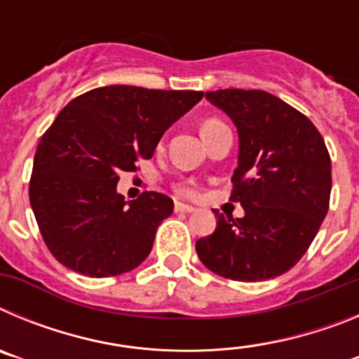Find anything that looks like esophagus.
Listing matches in <instances>:
<instances>
[{
	"instance_id": "obj_1",
	"label": "esophagus",
	"mask_w": 359,
	"mask_h": 359,
	"mask_svg": "<svg viewBox=\"0 0 359 359\" xmlns=\"http://www.w3.org/2000/svg\"><path fill=\"white\" fill-rule=\"evenodd\" d=\"M174 212H185V214H192V212H196V208L190 207V205H185V203L176 201L174 203Z\"/></svg>"
}]
</instances>
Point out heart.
Listing matches in <instances>:
<instances>
[{"instance_id": "heart-1", "label": "heart", "mask_w": 359, "mask_h": 359, "mask_svg": "<svg viewBox=\"0 0 359 359\" xmlns=\"http://www.w3.org/2000/svg\"><path fill=\"white\" fill-rule=\"evenodd\" d=\"M219 126H224V123L221 122L219 118H208V120H205V122H203L201 133H207V131H210V129L219 128ZM183 192H185V194H189V196L196 194V190L192 189V187H185V189H183Z\"/></svg>"}]
</instances>
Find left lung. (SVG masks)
I'll list each match as a JSON object with an SVG mask.
<instances>
[{
    "label": "left lung",
    "instance_id": "8db88e82",
    "mask_svg": "<svg viewBox=\"0 0 359 359\" xmlns=\"http://www.w3.org/2000/svg\"><path fill=\"white\" fill-rule=\"evenodd\" d=\"M205 97L233 120L239 165L231 201L244 217L219 214L215 231L196 243L210 271L259 282L286 273L318 233L331 199V156L306 115L262 90H217Z\"/></svg>",
    "mask_w": 359,
    "mask_h": 359
}]
</instances>
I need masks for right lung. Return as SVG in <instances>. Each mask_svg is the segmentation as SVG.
I'll list each match as a JSON object with an SVG mask.
<instances>
[{
    "mask_svg": "<svg viewBox=\"0 0 359 359\" xmlns=\"http://www.w3.org/2000/svg\"><path fill=\"white\" fill-rule=\"evenodd\" d=\"M203 91L106 86L73 98L44 133L34 156L30 205L50 253L88 277L128 273L147 259L174 210L149 190L133 201L116 192L120 172L138 170L163 133Z\"/></svg>",
    "mask_w": 359,
    "mask_h": 359,
    "instance_id": "add662e5",
    "label": "right lung"
}]
</instances>
